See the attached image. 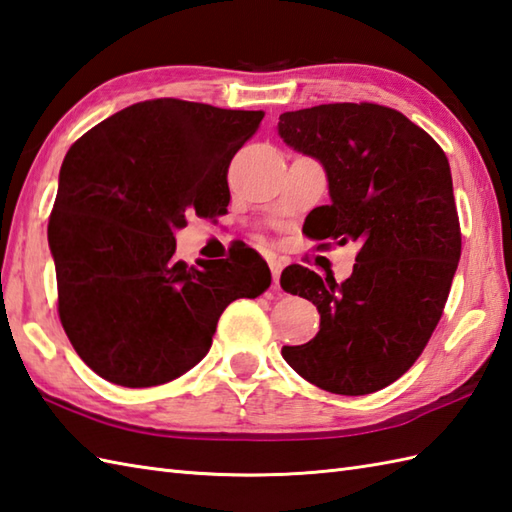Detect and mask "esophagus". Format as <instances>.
<instances>
[{
	"label": "esophagus",
	"instance_id": "obj_1",
	"mask_svg": "<svg viewBox=\"0 0 512 512\" xmlns=\"http://www.w3.org/2000/svg\"><path fill=\"white\" fill-rule=\"evenodd\" d=\"M269 269L271 276H274V291L280 289V271H282V263L280 260H269Z\"/></svg>",
	"mask_w": 512,
	"mask_h": 512
}]
</instances>
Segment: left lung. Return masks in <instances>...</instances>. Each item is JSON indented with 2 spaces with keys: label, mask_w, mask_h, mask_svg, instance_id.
Segmentation results:
<instances>
[{
  "label": "left lung",
  "mask_w": 512,
  "mask_h": 512,
  "mask_svg": "<svg viewBox=\"0 0 512 512\" xmlns=\"http://www.w3.org/2000/svg\"><path fill=\"white\" fill-rule=\"evenodd\" d=\"M278 135L322 164L328 206L306 236L359 243L337 285L291 265L280 287L320 311V333L282 357L326 392L372 394L412 368L445 309L460 260V223L447 155L403 113L372 102H335L280 116Z\"/></svg>",
  "instance_id": "left-lung-1"
}]
</instances>
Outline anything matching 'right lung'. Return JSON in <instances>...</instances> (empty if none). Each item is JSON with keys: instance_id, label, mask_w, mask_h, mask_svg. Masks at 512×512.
Segmentation results:
<instances>
[{"instance_id": "1", "label": "right lung", "mask_w": 512, "mask_h": 512, "mask_svg": "<svg viewBox=\"0 0 512 512\" xmlns=\"http://www.w3.org/2000/svg\"><path fill=\"white\" fill-rule=\"evenodd\" d=\"M265 111L157 98L131 105L67 151L48 225L67 337L124 388L173 381L208 355L225 306L271 285L254 249L175 258L186 214L225 212L227 168Z\"/></svg>"}]
</instances>
